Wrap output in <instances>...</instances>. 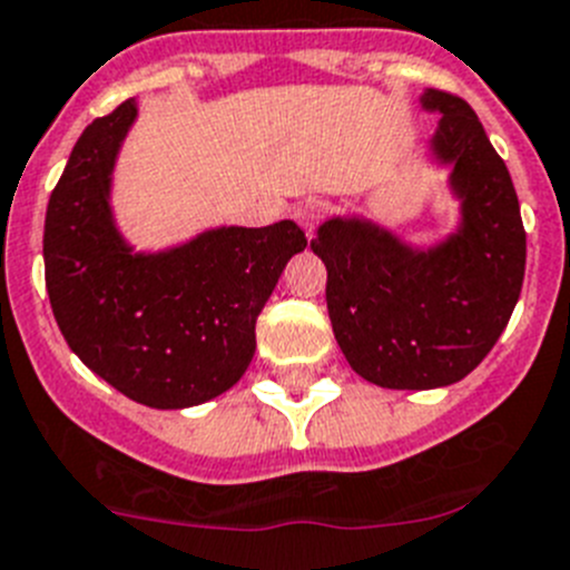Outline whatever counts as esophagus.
Instances as JSON below:
<instances>
[{
  "mask_svg": "<svg viewBox=\"0 0 570 570\" xmlns=\"http://www.w3.org/2000/svg\"><path fill=\"white\" fill-rule=\"evenodd\" d=\"M323 213H326V204L309 198V202L297 204V207H295V222L301 224V227L306 229V235L312 238V233H315V227H317V222L323 218Z\"/></svg>",
  "mask_w": 570,
  "mask_h": 570,
  "instance_id": "34e87169",
  "label": "esophagus"
}]
</instances>
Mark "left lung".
<instances>
[{
  "label": "left lung",
  "mask_w": 570,
  "mask_h": 570,
  "mask_svg": "<svg viewBox=\"0 0 570 570\" xmlns=\"http://www.w3.org/2000/svg\"><path fill=\"white\" fill-rule=\"evenodd\" d=\"M440 112L429 156L449 167L454 233L414 247L363 215L317 227L326 309L348 366L383 389H440L474 372L502 335L525 275V229L509 167L460 96L423 90Z\"/></svg>",
  "instance_id": "left-lung-1"
}]
</instances>
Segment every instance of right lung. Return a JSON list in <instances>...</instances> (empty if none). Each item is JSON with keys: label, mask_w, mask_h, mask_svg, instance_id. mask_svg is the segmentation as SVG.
Returning <instances> with one entry per match:
<instances>
[{"label": "right lung", "mask_w": 570, "mask_h": 570, "mask_svg": "<svg viewBox=\"0 0 570 570\" xmlns=\"http://www.w3.org/2000/svg\"><path fill=\"white\" fill-rule=\"evenodd\" d=\"M138 101L87 125L50 193L45 284L61 335L101 381L150 409H189L240 381L255 321L286 261L304 253L295 222L215 227L136 253L112 215V170Z\"/></svg>", "instance_id": "obj_1"}]
</instances>
